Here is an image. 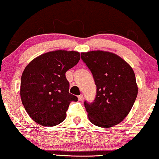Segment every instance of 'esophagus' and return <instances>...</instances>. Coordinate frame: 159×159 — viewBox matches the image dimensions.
I'll return each instance as SVG.
<instances>
[{"label": "esophagus", "instance_id": "1", "mask_svg": "<svg viewBox=\"0 0 159 159\" xmlns=\"http://www.w3.org/2000/svg\"><path fill=\"white\" fill-rule=\"evenodd\" d=\"M78 100H79V101H82V100H83V95H80L78 96Z\"/></svg>", "mask_w": 159, "mask_h": 159}]
</instances>
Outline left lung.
<instances>
[{"label":"left lung","mask_w":159,"mask_h":159,"mask_svg":"<svg viewBox=\"0 0 159 159\" xmlns=\"http://www.w3.org/2000/svg\"><path fill=\"white\" fill-rule=\"evenodd\" d=\"M81 59L97 87L93 102H84L89 120L98 127L116 125L129 113L138 95L133 69L118 55L107 52L81 53Z\"/></svg>","instance_id":"left-lung-1"}]
</instances>
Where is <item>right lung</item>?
Masks as SVG:
<instances>
[{
    "label": "right lung",
    "instance_id": "right-lung-1",
    "mask_svg": "<svg viewBox=\"0 0 159 159\" xmlns=\"http://www.w3.org/2000/svg\"><path fill=\"white\" fill-rule=\"evenodd\" d=\"M80 59L79 52L58 50L41 54L26 66L21 76L20 95L34 121L52 127L65 119L70 102L78 100L69 93L65 73Z\"/></svg>",
    "mask_w": 159,
    "mask_h": 159
}]
</instances>
